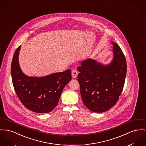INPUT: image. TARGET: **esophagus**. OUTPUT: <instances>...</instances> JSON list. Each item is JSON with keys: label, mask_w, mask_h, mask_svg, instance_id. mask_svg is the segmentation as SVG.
<instances>
[{"label": "esophagus", "mask_w": 146, "mask_h": 146, "mask_svg": "<svg viewBox=\"0 0 146 146\" xmlns=\"http://www.w3.org/2000/svg\"><path fill=\"white\" fill-rule=\"evenodd\" d=\"M72 76L73 78H75L77 77L78 72L76 69H73L72 70Z\"/></svg>", "instance_id": "obj_1"}]
</instances>
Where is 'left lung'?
<instances>
[{
	"mask_svg": "<svg viewBox=\"0 0 146 146\" xmlns=\"http://www.w3.org/2000/svg\"><path fill=\"white\" fill-rule=\"evenodd\" d=\"M112 59L104 64L92 58L81 62L78 80L83 104L92 111L103 112L113 106L122 91L126 60L119 46L113 41Z\"/></svg>",
	"mask_w": 146,
	"mask_h": 146,
	"instance_id": "left-lung-1",
	"label": "left lung"
}]
</instances>
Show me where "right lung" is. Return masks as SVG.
<instances>
[{"mask_svg": "<svg viewBox=\"0 0 146 146\" xmlns=\"http://www.w3.org/2000/svg\"><path fill=\"white\" fill-rule=\"evenodd\" d=\"M20 46L11 62L13 84L20 102L29 110L37 113L51 111L57 105L60 95L72 79L70 69L43 77H29L22 71L19 62Z\"/></svg>", "mask_w": 146, "mask_h": 146, "instance_id": "add662e5", "label": "right lung"}]
</instances>
